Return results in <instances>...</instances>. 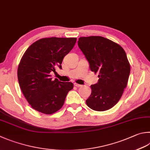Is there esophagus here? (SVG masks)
Segmentation results:
<instances>
[{"label":"esophagus","mask_w":150,"mask_h":150,"mask_svg":"<svg viewBox=\"0 0 150 150\" xmlns=\"http://www.w3.org/2000/svg\"><path fill=\"white\" fill-rule=\"evenodd\" d=\"M74 86H76V87H81L82 86H81V85H80V84H78V83H74Z\"/></svg>","instance_id":"obj_1"}]
</instances>
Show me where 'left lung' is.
I'll return each mask as SVG.
<instances>
[{
    "label": "left lung",
    "instance_id": "left-lung-1",
    "mask_svg": "<svg viewBox=\"0 0 150 150\" xmlns=\"http://www.w3.org/2000/svg\"><path fill=\"white\" fill-rule=\"evenodd\" d=\"M78 46L86 56L90 69L98 73L97 83L87 105L95 111H106L116 104L127 85L131 67L123 47L108 38L91 36L79 38Z\"/></svg>",
    "mask_w": 150,
    "mask_h": 150
}]
</instances>
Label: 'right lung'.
I'll return each instance as SVG.
<instances>
[{"label": "right lung", "instance_id": "add662e5", "mask_svg": "<svg viewBox=\"0 0 150 150\" xmlns=\"http://www.w3.org/2000/svg\"><path fill=\"white\" fill-rule=\"evenodd\" d=\"M76 42V38H44L28 47L18 69V78L23 94L33 109L52 114L63 106L71 82L52 80L50 72L61 63Z\"/></svg>", "mask_w": 150, "mask_h": 150}]
</instances>
